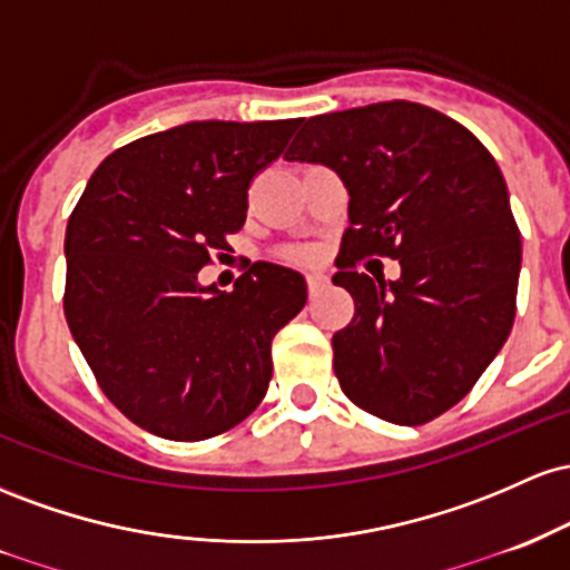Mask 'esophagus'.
Returning a JSON list of instances; mask_svg holds the SVG:
<instances>
[{"label": "esophagus", "instance_id": "1", "mask_svg": "<svg viewBox=\"0 0 570 570\" xmlns=\"http://www.w3.org/2000/svg\"><path fill=\"white\" fill-rule=\"evenodd\" d=\"M306 283H309V293H320V291H325V287H328L331 277L325 272H312L309 277H306Z\"/></svg>", "mask_w": 570, "mask_h": 570}]
</instances>
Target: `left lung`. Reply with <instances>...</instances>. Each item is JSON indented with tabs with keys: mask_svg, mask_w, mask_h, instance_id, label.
<instances>
[{
	"mask_svg": "<svg viewBox=\"0 0 570 570\" xmlns=\"http://www.w3.org/2000/svg\"><path fill=\"white\" fill-rule=\"evenodd\" d=\"M285 158L328 166L350 194L334 283L353 293L355 317L331 338L344 395L395 425L439 417L514 323L522 245L495 158L414 101L304 120ZM363 254H390L402 277L357 273Z\"/></svg>",
	"mask_w": 570,
	"mask_h": 570,
	"instance_id": "left-lung-1",
	"label": "left lung"
}]
</instances>
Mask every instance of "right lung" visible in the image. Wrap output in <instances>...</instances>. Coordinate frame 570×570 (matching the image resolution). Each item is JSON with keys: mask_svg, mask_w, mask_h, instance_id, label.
I'll list each match as a JSON object with an SVG mask.
<instances>
[{"mask_svg": "<svg viewBox=\"0 0 570 570\" xmlns=\"http://www.w3.org/2000/svg\"><path fill=\"white\" fill-rule=\"evenodd\" d=\"M296 124L147 134L99 164L69 217V331L107 399L156 436H217L264 401L272 338L304 309V274L258 261L226 293L199 268L245 226L247 188Z\"/></svg>", "mask_w": 570, "mask_h": 570, "instance_id": "add662e5", "label": "right lung"}]
</instances>
